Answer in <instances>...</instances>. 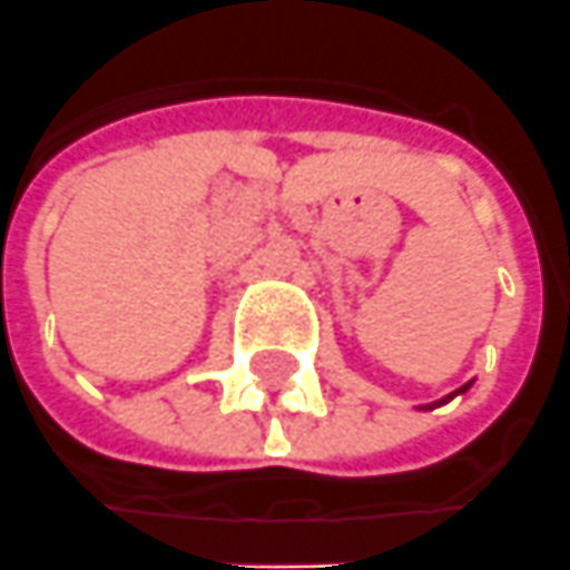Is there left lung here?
<instances>
[{
	"instance_id": "left-lung-1",
	"label": "left lung",
	"mask_w": 570,
	"mask_h": 570,
	"mask_svg": "<svg viewBox=\"0 0 570 570\" xmlns=\"http://www.w3.org/2000/svg\"><path fill=\"white\" fill-rule=\"evenodd\" d=\"M465 387H469V384H465ZM465 387H459V391H465Z\"/></svg>"
}]
</instances>
